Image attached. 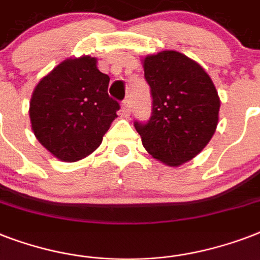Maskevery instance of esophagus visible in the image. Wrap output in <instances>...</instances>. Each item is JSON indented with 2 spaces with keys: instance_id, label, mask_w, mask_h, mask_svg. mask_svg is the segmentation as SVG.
I'll use <instances>...</instances> for the list:
<instances>
[{
  "instance_id": "esophagus-1",
  "label": "esophagus",
  "mask_w": 260,
  "mask_h": 260,
  "mask_svg": "<svg viewBox=\"0 0 260 260\" xmlns=\"http://www.w3.org/2000/svg\"><path fill=\"white\" fill-rule=\"evenodd\" d=\"M122 114L124 116H129L131 114V100L129 98H125L124 102H122Z\"/></svg>"
}]
</instances>
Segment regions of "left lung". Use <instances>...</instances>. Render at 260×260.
I'll list each match as a JSON object with an SVG mask.
<instances>
[{
  "instance_id": "obj_1",
  "label": "left lung",
  "mask_w": 260,
  "mask_h": 260,
  "mask_svg": "<svg viewBox=\"0 0 260 260\" xmlns=\"http://www.w3.org/2000/svg\"><path fill=\"white\" fill-rule=\"evenodd\" d=\"M150 85V120H135L143 146L155 159L179 166L200 154L218 122L220 98L210 77L198 63L177 51L144 59Z\"/></svg>"
}]
</instances>
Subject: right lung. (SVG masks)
<instances>
[{"instance_id":"add662e5","label":"right lung","mask_w":260,"mask_h":260,"mask_svg":"<svg viewBox=\"0 0 260 260\" xmlns=\"http://www.w3.org/2000/svg\"><path fill=\"white\" fill-rule=\"evenodd\" d=\"M109 77L97 59H67L38 83L29 117L38 140L64 162L91 154L117 117L120 104L108 94Z\"/></svg>"}]
</instances>
